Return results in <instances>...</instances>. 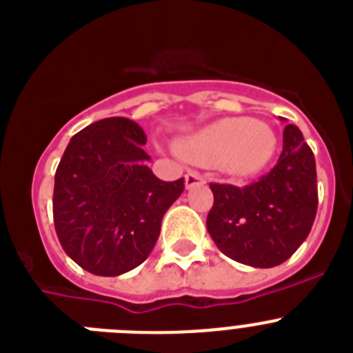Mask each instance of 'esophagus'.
I'll return each mask as SVG.
<instances>
[{
  "label": "esophagus",
  "instance_id": "esophagus-1",
  "mask_svg": "<svg viewBox=\"0 0 353 353\" xmlns=\"http://www.w3.org/2000/svg\"><path fill=\"white\" fill-rule=\"evenodd\" d=\"M205 182H207V180H205V176L201 173H198V171H189V173L185 174L187 189H191V187L199 185V183H205Z\"/></svg>",
  "mask_w": 353,
  "mask_h": 353
}]
</instances>
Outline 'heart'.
Masks as SVG:
<instances>
[{
  "instance_id": "heart-1",
  "label": "heart",
  "mask_w": 353,
  "mask_h": 353,
  "mask_svg": "<svg viewBox=\"0 0 353 353\" xmlns=\"http://www.w3.org/2000/svg\"><path fill=\"white\" fill-rule=\"evenodd\" d=\"M276 148L274 130L252 118H223L176 145V152L187 161L217 166L236 180L261 173L272 161Z\"/></svg>"
}]
</instances>
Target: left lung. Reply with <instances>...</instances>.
<instances>
[{
	"label": "left lung",
	"instance_id": "8db88e82",
	"mask_svg": "<svg viewBox=\"0 0 353 353\" xmlns=\"http://www.w3.org/2000/svg\"><path fill=\"white\" fill-rule=\"evenodd\" d=\"M212 240L239 263L270 269L307 239L318 207L316 164L299 127L286 125L283 154L269 174L245 187L210 183Z\"/></svg>",
	"mask_w": 353,
	"mask_h": 353
}]
</instances>
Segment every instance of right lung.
Wrapping results in <instances>:
<instances>
[{
    "mask_svg": "<svg viewBox=\"0 0 353 353\" xmlns=\"http://www.w3.org/2000/svg\"><path fill=\"white\" fill-rule=\"evenodd\" d=\"M143 145L146 134L136 121L104 118L70 139L56 170V235L68 256L95 276L141 265L185 187L183 179H157Z\"/></svg>",
    "mask_w": 353,
    "mask_h": 353,
    "instance_id": "add662e5",
    "label": "right lung"
}]
</instances>
